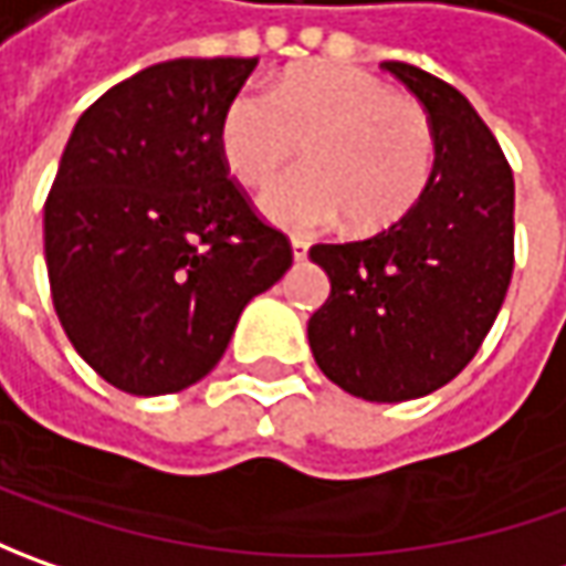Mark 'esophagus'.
<instances>
[{"label": "esophagus", "instance_id": "esophagus-1", "mask_svg": "<svg viewBox=\"0 0 566 566\" xmlns=\"http://www.w3.org/2000/svg\"><path fill=\"white\" fill-rule=\"evenodd\" d=\"M305 254H308V242H305V239H293V258H295V261H305Z\"/></svg>", "mask_w": 566, "mask_h": 566}]
</instances>
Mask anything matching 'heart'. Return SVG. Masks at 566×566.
Returning a JSON list of instances; mask_svg holds the SVG:
<instances>
[{
	"label": "heart",
	"instance_id": "1",
	"mask_svg": "<svg viewBox=\"0 0 566 566\" xmlns=\"http://www.w3.org/2000/svg\"><path fill=\"white\" fill-rule=\"evenodd\" d=\"M312 164L280 176L261 210L293 232H317L349 217L375 232L422 198L434 166L424 109L378 75L317 59L286 69L271 94L239 91L220 116V154L245 186H261L298 154Z\"/></svg>",
	"mask_w": 566,
	"mask_h": 566
}]
</instances>
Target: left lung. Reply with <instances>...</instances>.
Wrapping results in <instances>:
<instances>
[{
    "instance_id": "left-lung-1",
    "label": "left lung",
    "mask_w": 566,
    "mask_h": 566,
    "mask_svg": "<svg viewBox=\"0 0 566 566\" xmlns=\"http://www.w3.org/2000/svg\"><path fill=\"white\" fill-rule=\"evenodd\" d=\"M419 97L434 169L397 223L308 251L331 295L308 321L317 368L371 402L424 397L479 353L513 276V172L457 87L406 62H380Z\"/></svg>"
}]
</instances>
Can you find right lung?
I'll return each mask as SVG.
<instances>
[{"label":"right lung","mask_w":566,"mask_h":566,"mask_svg":"<svg viewBox=\"0 0 566 566\" xmlns=\"http://www.w3.org/2000/svg\"><path fill=\"white\" fill-rule=\"evenodd\" d=\"M258 59H172L84 109L43 207L55 315L77 356L135 397L223 359L251 298L290 271L220 154V116Z\"/></svg>","instance_id":"obj_1"}]
</instances>
